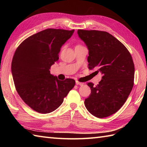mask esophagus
Returning a JSON list of instances; mask_svg holds the SVG:
<instances>
[{"label": "esophagus", "mask_w": 147, "mask_h": 147, "mask_svg": "<svg viewBox=\"0 0 147 147\" xmlns=\"http://www.w3.org/2000/svg\"><path fill=\"white\" fill-rule=\"evenodd\" d=\"M76 84L78 85H80V86H82L84 85V83H82V82H78V81H76Z\"/></svg>", "instance_id": "esophagus-1"}]
</instances>
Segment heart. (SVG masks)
Returning <instances> with one entry per match:
<instances>
[{
    "label": "heart",
    "instance_id": "b5f03b06",
    "mask_svg": "<svg viewBox=\"0 0 147 147\" xmlns=\"http://www.w3.org/2000/svg\"><path fill=\"white\" fill-rule=\"evenodd\" d=\"M77 46H78V45H77Z\"/></svg>",
    "mask_w": 147,
    "mask_h": 147
}]
</instances>
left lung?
Returning a JSON list of instances; mask_svg holds the SVG:
<instances>
[{"instance_id":"obj_1","label":"left lung","mask_w":147,"mask_h":147,"mask_svg":"<svg viewBox=\"0 0 147 147\" xmlns=\"http://www.w3.org/2000/svg\"><path fill=\"white\" fill-rule=\"evenodd\" d=\"M88 49L89 69L100 72L98 85H87L91 94L85 105L90 114L104 118L115 113L124 105L134 84L135 65L130 53L123 43L106 32L78 30Z\"/></svg>"}]
</instances>
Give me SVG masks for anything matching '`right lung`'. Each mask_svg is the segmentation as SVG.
<instances>
[{"label":"right lung","instance_id":"obj_1","mask_svg":"<svg viewBox=\"0 0 147 147\" xmlns=\"http://www.w3.org/2000/svg\"><path fill=\"white\" fill-rule=\"evenodd\" d=\"M74 32L43 30L24 40L14 53L11 71L16 89L25 104L39 113L57 109L75 85L74 80H59L49 71Z\"/></svg>","mask_w":147,"mask_h":147}]
</instances>
